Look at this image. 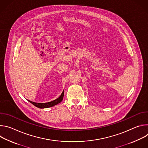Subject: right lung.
Wrapping results in <instances>:
<instances>
[{"label":"right lung","instance_id":"right-lung-1","mask_svg":"<svg viewBox=\"0 0 148 148\" xmlns=\"http://www.w3.org/2000/svg\"><path fill=\"white\" fill-rule=\"evenodd\" d=\"M63 97H64V91H62L61 95L57 99H55L53 101H51V102H46V103H37V102H32V101H29H29L37 108H45L51 107L54 106V105L59 103L60 102H61L62 101V100L63 99Z\"/></svg>","mask_w":148,"mask_h":148}]
</instances>
